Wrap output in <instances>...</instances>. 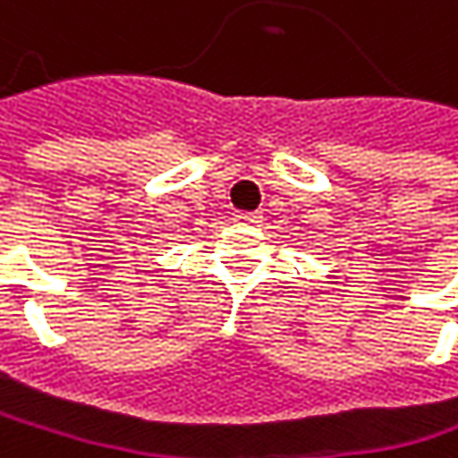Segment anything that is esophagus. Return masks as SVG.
I'll return each instance as SVG.
<instances>
[{"label":"esophagus","instance_id":"obj_1","mask_svg":"<svg viewBox=\"0 0 458 458\" xmlns=\"http://www.w3.org/2000/svg\"><path fill=\"white\" fill-rule=\"evenodd\" d=\"M234 218H237V221H242V224H259V221H261V216H259V213H237Z\"/></svg>","mask_w":458,"mask_h":458}]
</instances>
